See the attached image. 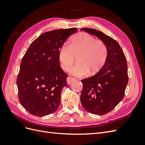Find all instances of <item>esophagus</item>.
Here are the masks:
<instances>
[{"label": "esophagus", "instance_id": "esophagus-1", "mask_svg": "<svg viewBox=\"0 0 145 145\" xmlns=\"http://www.w3.org/2000/svg\"><path fill=\"white\" fill-rule=\"evenodd\" d=\"M75 78L72 77V76H69L67 78V82L69 85H70L71 83H72L73 81H75Z\"/></svg>", "mask_w": 145, "mask_h": 145}]
</instances>
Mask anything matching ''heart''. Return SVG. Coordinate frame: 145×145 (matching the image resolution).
Wrapping results in <instances>:
<instances>
[{
    "label": "heart",
    "instance_id": "1",
    "mask_svg": "<svg viewBox=\"0 0 145 145\" xmlns=\"http://www.w3.org/2000/svg\"><path fill=\"white\" fill-rule=\"evenodd\" d=\"M107 55L106 44L85 32L75 35L70 44L64 43L58 51L61 67L65 71L70 69L76 57L78 63L70 70L72 74L76 76L85 75L88 72L90 74L98 72L105 63Z\"/></svg>",
    "mask_w": 145,
    "mask_h": 145
}]
</instances>
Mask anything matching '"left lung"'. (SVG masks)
Returning <instances> with one entry per match:
<instances>
[{
    "label": "left lung",
    "mask_w": 145,
    "mask_h": 145,
    "mask_svg": "<svg viewBox=\"0 0 145 145\" xmlns=\"http://www.w3.org/2000/svg\"><path fill=\"white\" fill-rule=\"evenodd\" d=\"M106 44L108 55L105 63L90 77L82 80L80 101L88 112L97 115L109 113L124 97L128 82L127 58L118 43L99 30L83 28Z\"/></svg>",
    "instance_id": "left-lung-1"
}]
</instances>
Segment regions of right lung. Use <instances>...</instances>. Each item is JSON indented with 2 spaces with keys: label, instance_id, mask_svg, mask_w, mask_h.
I'll return each mask as SVG.
<instances>
[{
  "label": "right lung",
  "instance_id": "right-lung-1",
  "mask_svg": "<svg viewBox=\"0 0 145 145\" xmlns=\"http://www.w3.org/2000/svg\"><path fill=\"white\" fill-rule=\"evenodd\" d=\"M76 31L71 28L42 33L23 57L17 78L18 100L32 115H50L59 106L61 89L68 85V75L60 67L58 51Z\"/></svg>",
  "mask_w": 145,
  "mask_h": 145
}]
</instances>
